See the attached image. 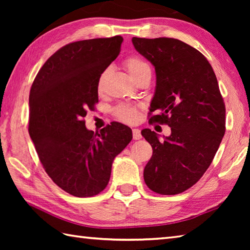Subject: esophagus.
Listing matches in <instances>:
<instances>
[{"instance_id":"34e87169","label":"esophagus","mask_w":250,"mask_h":250,"mask_svg":"<svg viewBox=\"0 0 250 250\" xmlns=\"http://www.w3.org/2000/svg\"><path fill=\"white\" fill-rule=\"evenodd\" d=\"M132 133H133V139H134V140H140V139H142L141 131H140L139 129H133V130H132Z\"/></svg>"}]
</instances>
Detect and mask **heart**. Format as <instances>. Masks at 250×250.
<instances>
[{
    "label": "heart",
    "instance_id": "heart-1",
    "mask_svg": "<svg viewBox=\"0 0 250 250\" xmlns=\"http://www.w3.org/2000/svg\"><path fill=\"white\" fill-rule=\"evenodd\" d=\"M125 66L128 70L131 77L134 79L135 82L140 81L142 78L151 77V67L148 63L143 60L142 58L139 57H130L125 61ZM108 70H105L99 77L98 82V89L102 90L106 76H107ZM115 115L117 118L124 122H128V124H133L139 118V111L136 107L129 104H120L117 106L115 109Z\"/></svg>",
    "mask_w": 250,
    "mask_h": 250
}]
</instances>
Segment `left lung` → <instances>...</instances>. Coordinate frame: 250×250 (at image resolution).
I'll return each mask as SVG.
<instances>
[{
    "label": "left lung",
    "mask_w": 250,
    "mask_h": 250,
    "mask_svg": "<svg viewBox=\"0 0 250 250\" xmlns=\"http://www.w3.org/2000/svg\"><path fill=\"white\" fill-rule=\"evenodd\" d=\"M136 51L155 67L150 122L166 124L163 140L150 129L142 135L152 147L144 168L147 187L157 193H182L198 182L218 150L226 131V106L213 67L184 42L133 37Z\"/></svg>",
    "instance_id": "obj_1"
}]
</instances>
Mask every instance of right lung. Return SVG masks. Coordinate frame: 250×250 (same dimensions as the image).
Segmentation results:
<instances>
[{
    "instance_id": "obj_1",
    "label": "right lung",
    "mask_w": 250,
    "mask_h": 250,
    "mask_svg": "<svg viewBox=\"0 0 250 250\" xmlns=\"http://www.w3.org/2000/svg\"><path fill=\"white\" fill-rule=\"evenodd\" d=\"M124 39H93L55 52L30 90L29 133L46 173L78 198L99 194L107 186L113 161L132 140L119 122L94 133L84 125L98 103L99 77L120 52Z\"/></svg>"
}]
</instances>
